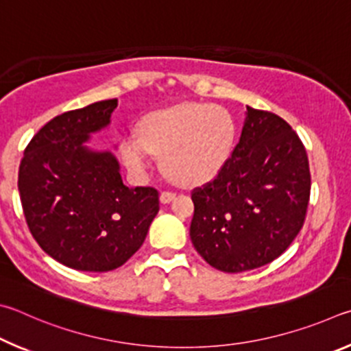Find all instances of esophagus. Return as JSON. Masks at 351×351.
Masks as SVG:
<instances>
[{"label": "esophagus", "instance_id": "obj_1", "mask_svg": "<svg viewBox=\"0 0 351 351\" xmlns=\"http://www.w3.org/2000/svg\"><path fill=\"white\" fill-rule=\"evenodd\" d=\"M176 199V193L172 191H162V194H160V202L162 204H169V202H172Z\"/></svg>", "mask_w": 351, "mask_h": 351}]
</instances>
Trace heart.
I'll return each instance as SVG.
<instances>
[{"label":"heart","instance_id":"b5f03b06","mask_svg":"<svg viewBox=\"0 0 351 351\" xmlns=\"http://www.w3.org/2000/svg\"><path fill=\"white\" fill-rule=\"evenodd\" d=\"M236 138L232 115L222 106L182 103L146 115L138 135L120 143V156L141 172L151 154L162 157L166 176L180 185H200L216 177L231 156Z\"/></svg>","mask_w":351,"mask_h":351}]
</instances>
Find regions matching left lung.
I'll use <instances>...</instances> for the list:
<instances>
[{
	"label": "left lung",
	"instance_id": "obj_1",
	"mask_svg": "<svg viewBox=\"0 0 351 351\" xmlns=\"http://www.w3.org/2000/svg\"><path fill=\"white\" fill-rule=\"evenodd\" d=\"M310 189L308 157L299 135L279 115L247 106L228 162L191 194L194 248L225 273L267 265L302 228Z\"/></svg>",
	"mask_w": 351,
	"mask_h": 351
}]
</instances>
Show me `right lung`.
Here are the masks:
<instances>
[{"instance_id":"1","label":"right lung","mask_w":351,"mask_h":351,"mask_svg":"<svg viewBox=\"0 0 351 351\" xmlns=\"http://www.w3.org/2000/svg\"><path fill=\"white\" fill-rule=\"evenodd\" d=\"M117 98L69 110L29 141L18 172L23 213L45 253L80 271H110L143 245L158 191L129 188L112 152L83 146L106 128Z\"/></svg>"}]
</instances>
